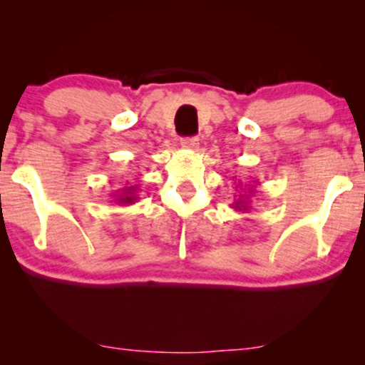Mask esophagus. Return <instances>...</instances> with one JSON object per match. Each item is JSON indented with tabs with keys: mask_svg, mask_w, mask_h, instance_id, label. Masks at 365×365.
I'll return each mask as SVG.
<instances>
[{
	"mask_svg": "<svg viewBox=\"0 0 365 365\" xmlns=\"http://www.w3.org/2000/svg\"><path fill=\"white\" fill-rule=\"evenodd\" d=\"M180 144H182L183 149H188V150H195L197 145H199V140L195 139V137H185V139L180 140Z\"/></svg>",
	"mask_w": 365,
	"mask_h": 365,
	"instance_id": "esophagus-1",
	"label": "esophagus"
}]
</instances>
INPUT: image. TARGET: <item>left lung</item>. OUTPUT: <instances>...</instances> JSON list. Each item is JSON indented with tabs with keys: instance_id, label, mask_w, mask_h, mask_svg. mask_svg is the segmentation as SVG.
Masks as SVG:
<instances>
[{
	"instance_id": "obj_1",
	"label": "left lung",
	"mask_w": 365,
	"mask_h": 365,
	"mask_svg": "<svg viewBox=\"0 0 365 365\" xmlns=\"http://www.w3.org/2000/svg\"><path fill=\"white\" fill-rule=\"evenodd\" d=\"M240 183V182H238ZM255 183V182H254ZM240 190H242V187H240ZM244 192V190H242ZM254 194V187H249V190L247 192H244V194H240L238 195V199L235 200V202L232 204V207L235 209V211H242V212H247L249 211V204H250V195Z\"/></svg>"
}]
</instances>
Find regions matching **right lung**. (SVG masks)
Listing matches in <instances>:
<instances>
[{"instance_id":"obj_1","label":"right lung","mask_w":365,"mask_h":365,"mask_svg":"<svg viewBox=\"0 0 365 365\" xmlns=\"http://www.w3.org/2000/svg\"><path fill=\"white\" fill-rule=\"evenodd\" d=\"M137 190H139V187H123L120 188V190L115 192V200L118 206H128V204H133L137 202Z\"/></svg>"}]
</instances>
